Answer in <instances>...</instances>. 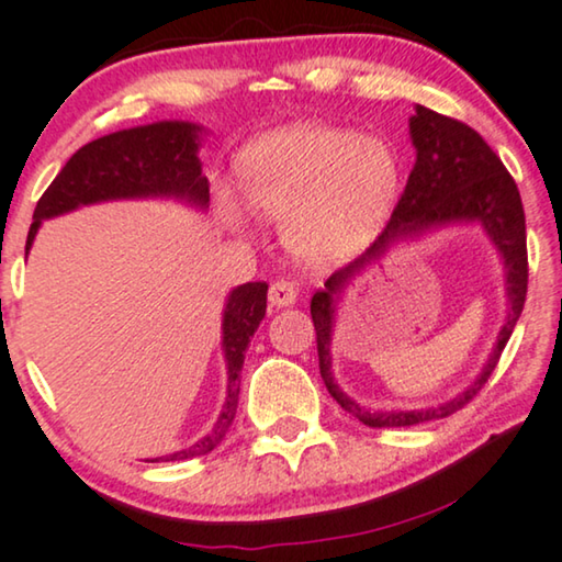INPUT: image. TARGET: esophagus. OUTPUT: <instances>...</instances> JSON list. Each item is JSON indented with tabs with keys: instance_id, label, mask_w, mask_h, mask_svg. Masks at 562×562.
I'll return each mask as SVG.
<instances>
[{
	"instance_id": "1",
	"label": "esophagus",
	"mask_w": 562,
	"mask_h": 562,
	"mask_svg": "<svg viewBox=\"0 0 562 562\" xmlns=\"http://www.w3.org/2000/svg\"><path fill=\"white\" fill-rule=\"evenodd\" d=\"M295 297H297V290H295V284H292V282L278 280V282L270 284V305L272 307L295 305Z\"/></svg>"
}]
</instances>
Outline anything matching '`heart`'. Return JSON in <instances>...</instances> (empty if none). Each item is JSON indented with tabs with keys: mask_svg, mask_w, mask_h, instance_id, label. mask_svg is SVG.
<instances>
[{
	"mask_svg": "<svg viewBox=\"0 0 562 562\" xmlns=\"http://www.w3.org/2000/svg\"><path fill=\"white\" fill-rule=\"evenodd\" d=\"M241 199L282 220L297 257L333 265L356 257L386 224L401 189V161L389 140L323 123H292L262 133L239 150ZM216 209L232 229L247 227V209L227 183Z\"/></svg>",
	"mask_w": 562,
	"mask_h": 562,
	"instance_id": "heart-1",
	"label": "heart"
}]
</instances>
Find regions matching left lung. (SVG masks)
Listing matches in <instances>:
<instances>
[{"instance_id":"left-lung-1","label":"left lung","mask_w":562,"mask_h":562,"mask_svg":"<svg viewBox=\"0 0 562 562\" xmlns=\"http://www.w3.org/2000/svg\"><path fill=\"white\" fill-rule=\"evenodd\" d=\"M408 131H412V144L416 148V164L412 173H408L406 189L396 209H393L386 229L379 234V239L356 262L333 272L325 288L317 290L313 300H310V315H313L315 323L317 358H321V375L325 386H328L330 396L348 414H353L358 422L371 426V429L434 422V418L451 416L467 406L497 368L502 350H505L509 335H513L517 321H520L527 295V234L522 199L515 179L507 173L499 156L467 123L447 119V115L434 113L424 105H416V115H412V121H408ZM474 221L488 232L493 244L498 247L506 262L508 284V321L503 326L483 373L454 400L429 409L371 413L356 405L334 383L329 371L334 303L339 292L366 263L380 258L398 240L415 238L424 231L446 226L447 223Z\"/></svg>"}]
</instances>
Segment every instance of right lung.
Masks as SVG:
<instances>
[{"label": "right lung", "instance_id": "1", "mask_svg": "<svg viewBox=\"0 0 562 562\" xmlns=\"http://www.w3.org/2000/svg\"><path fill=\"white\" fill-rule=\"evenodd\" d=\"M201 125L187 121H158L138 128H125L111 136L90 140L63 171L55 176L45 194L40 196L32 214L27 247L40 224L53 216L72 212L78 206L100 204L113 199H181L196 209L209 206V181L201 173L199 140ZM267 310V282H247L234 288L227 297L222 321V350L227 358V401L216 418L214 429L199 439L194 447L158 457L164 462H179L209 454L229 431L239 401V371L245 363L249 338L262 323ZM150 459V462H158Z\"/></svg>", "mask_w": 562, "mask_h": 562}]
</instances>
